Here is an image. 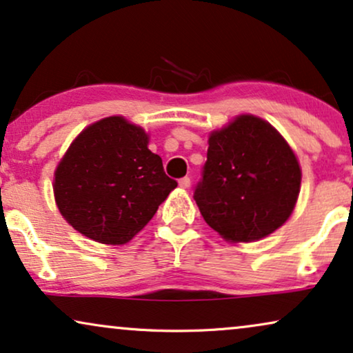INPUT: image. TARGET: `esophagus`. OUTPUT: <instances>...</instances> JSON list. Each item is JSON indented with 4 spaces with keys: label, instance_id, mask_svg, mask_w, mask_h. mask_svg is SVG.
Returning <instances> with one entry per match:
<instances>
[{
    "label": "esophagus",
    "instance_id": "34e87169",
    "mask_svg": "<svg viewBox=\"0 0 353 353\" xmlns=\"http://www.w3.org/2000/svg\"><path fill=\"white\" fill-rule=\"evenodd\" d=\"M178 185H180V188H183V190H186V188H190L191 180L188 176H183L180 178V181H178Z\"/></svg>",
    "mask_w": 353,
    "mask_h": 353
}]
</instances>
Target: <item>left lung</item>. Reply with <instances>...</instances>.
<instances>
[{
    "label": "left lung",
    "instance_id": "1",
    "mask_svg": "<svg viewBox=\"0 0 353 353\" xmlns=\"http://www.w3.org/2000/svg\"><path fill=\"white\" fill-rule=\"evenodd\" d=\"M299 160L268 121L241 115L209 137L194 188L205 223L228 241H254L290 217L300 193Z\"/></svg>",
    "mask_w": 353,
    "mask_h": 353
}]
</instances>
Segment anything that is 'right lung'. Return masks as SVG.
Masks as SVG:
<instances>
[{
  "instance_id": "obj_1",
  "label": "right lung",
  "mask_w": 353,
  "mask_h": 353,
  "mask_svg": "<svg viewBox=\"0 0 353 353\" xmlns=\"http://www.w3.org/2000/svg\"><path fill=\"white\" fill-rule=\"evenodd\" d=\"M149 137L123 117L85 128L54 172V199L61 216L90 240L123 245L148 225L178 183Z\"/></svg>"
}]
</instances>
